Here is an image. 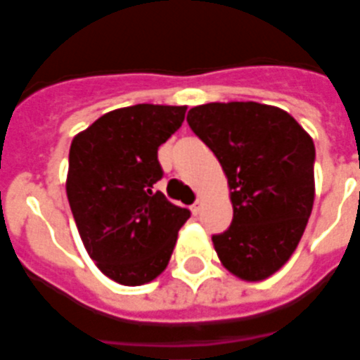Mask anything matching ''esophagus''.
<instances>
[{
  "label": "esophagus",
  "instance_id": "34e87169",
  "mask_svg": "<svg viewBox=\"0 0 360 360\" xmlns=\"http://www.w3.org/2000/svg\"><path fill=\"white\" fill-rule=\"evenodd\" d=\"M202 206H204V198H200V196H198V198H196V202L191 206V212H193L195 216H198V214L202 212Z\"/></svg>",
  "mask_w": 360,
  "mask_h": 360
}]
</instances>
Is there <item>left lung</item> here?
<instances>
[{
  "mask_svg": "<svg viewBox=\"0 0 360 360\" xmlns=\"http://www.w3.org/2000/svg\"><path fill=\"white\" fill-rule=\"evenodd\" d=\"M188 127L227 177L233 221L212 243L226 270L262 281L285 264L314 204V142L287 111L258 102H210Z\"/></svg>",
  "mask_w": 360,
  "mask_h": 360,
  "instance_id": "obj_1",
  "label": "left lung"
}]
</instances>
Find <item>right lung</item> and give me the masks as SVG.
<instances>
[{
	"label": "right lung",
	"instance_id": "add662e5",
	"mask_svg": "<svg viewBox=\"0 0 360 360\" xmlns=\"http://www.w3.org/2000/svg\"><path fill=\"white\" fill-rule=\"evenodd\" d=\"M187 105L136 103L108 111L69 150L65 191L82 245L98 270L121 285H144L169 264L191 218L154 191L158 148L185 119Z\"/></svg>",
	"mask_w": 360,
	"mask_h": 360
}]
</instances>
